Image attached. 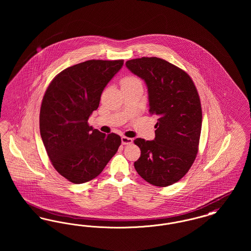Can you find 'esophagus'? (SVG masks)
I'll use <instances>...</instances> for the list:
<instances>
[{"label":"esophagus","mask_w":251,"mask_h":251,"mask_svg":"<svg viewBox=\"0 0 251 251\" xmlns=\"http://www.w3.org/2000/svg\"><path fill=\"white\" fill-rule=\"evenodd\" d=\"M132 139L130 138V137H126V136H122L121 137V142L123 145H130V144L132 143Z\"/></svg>","instance_id":"34e87169"}]
</instances>
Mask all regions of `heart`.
Instances as JSON below:
<instances>
[{
  "label": "heart",
  "mask_w": 251,
  "mask_h": 251,
  "mask_svg": "<svg viewBox=\"0 0 251 251\" xmlns=\"http://www.w3.org/2000/svg\"><path fill=\"white\" fill-rule=\"evenodd\" d=\"M136 82H139V80L136 79L135 77L128 76V77H125V78L122 80L121 84H122V85H123V84H133V83H136Z\"/></svg>",
  "instance_id": "obj_1"
}]
</instances>
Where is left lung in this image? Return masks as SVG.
<instances>
[{
  "label": "left lung",
  "mask_w": 251,
  "mask_h": 251,
  "mask_svg": "<svg viewBox=\"0 0 251 251\" xmlns=\"http://www.w3.org/2000/svg\"><path fill=\"white\" fill-rule=\"evenodd\" d=\"M126 67L145 82L149 112L157 117L155 138L134 140L141 151L134 168L152 185H171L188 172L199 151L202 112L197 88L186 72L166 60L136 58Z\"/></svg>",
  "instance_id": "8db88e82"
}]
</instances>
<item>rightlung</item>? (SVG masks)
Segmentation results:
<instances>
[{
    "label": "right lung",
    "instance_id": "add662e5",
    "mask_svg": "<svg viewBox=\"0 0 251 251\" xmlns=\"http://www.w3.org/2000/svg\"><path fill=\"white\" fill-rule=\"evenodd\" d=\"M123 60H88L54 77L43 97L40 135L56 171L80 184L99 176L121 144L120 135L105 134L87 121L100 95L120 72Z\"/></svg>",
    "mask_w": 251,
    "mask_h": 251
}]
</instances>
